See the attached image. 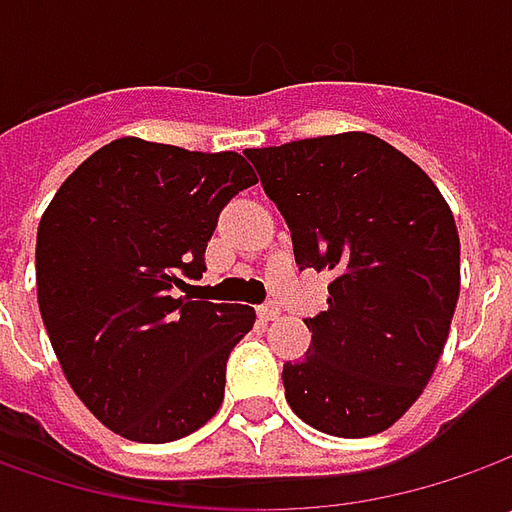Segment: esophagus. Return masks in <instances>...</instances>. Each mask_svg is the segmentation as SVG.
Here are the masks:
<instances>
[{
	"mask_svg": "<svg viewBox=\"0 0 512 512\" xmlns=\"http://www.w3.org/2000/svg\"><path fill=\"white\" fill-rule=\"evenodd\" d=\"M279 313H282V307L276 305V302H265V305H259V319H262V322H273V319H279Z\"/></svg>",
	"mask_w": 512,
	"mask_h": 512,
	"instance_id": "1",
	"label": "esophagus"
}]
</instances>
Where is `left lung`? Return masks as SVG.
Returning <instances> with one entry per match:
<instances>
[{
  "instance_id": "left-lung-1",
  "label": "left lung",
  "mask_w": 512,
  "mask_h": 512,
  "mask_svg": "<svg viewBox=\"0 0 512 512\" xmlns=\"http://www.w3.org/2000/svg\"><path fill=\"white\" fill-rule=\"evenodd\" d=\"M245 156L285 216L299 270H330L313 342L285 364L293 413L362 439L422 396L459 302L453 213L416 162L370 133L299 139Z\"/></svg>"
}]
</instances>
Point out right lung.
Segmentation results:
<instances>
[{"label":"right lung","mask_w":512,"mask_h":512,"mask_svg":"<svg viewBox=\"0 0 512 512\" xmlns=\"http://www.w3.org/2000/svg\"><path fill=\"white\" fill-rule=\"evenodd\" d=\"M256 173L233 150L116 139L65 179L36 233L39 313L73 393L113 433L165 444L225 399L247 305L176 296L199 279L222 207Z\"/></svg>","instance_id":"obj_1"}]
</instances>
